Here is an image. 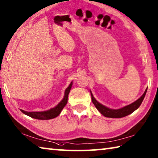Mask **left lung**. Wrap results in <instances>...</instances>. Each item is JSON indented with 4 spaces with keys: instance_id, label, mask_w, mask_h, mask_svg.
Returning <instances> with one entry per match:
<instances>
[{
    "instance_id": "8db88e82",
    "label": "left lung",
    "mask_w": 158,
    "mask_h": 158,
    "mask_svg": "<svg viewBox=\"0 0 158 158\" xmlns=\"http://www.w3.org/2000/svg\"><path fill=\"white\" fill-rule=\"evenodd\" d=\"M147 91V89L145 90L144 94H143L138 99L136 100V101L134 102L133 103H132L131 104H129L127 106L120 109H117V110L108 108L104 106H103L94 98L93 95L91 93L92 102H93V104L95 106L97 110H98L100 113H101V114H103L104 116L106 117H111V118H121V117L127 116L131 113H133L135 110H137V109L139 107V106L141 105L142 102H143V99H144L146 95Z\"/></svg>"
}]
</instances>
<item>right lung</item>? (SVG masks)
<instances>
[{"label":"right lung","instance_id":"obj_1","mask_svg":"<svg viewBox=\"0 0 158 158\" xmlns=\"http://www.w3.org/2000/svg\"><path fill=\"white\" fill-rule=\"evenodd\" d=\"M73 85V82L69 85L65 90V95L64 99H63L61 102H60L58 105H56L55 107L50 109V110L46 111H42V112H27L25 110H21L23 113H24L26 115L30 116L32 118L36 119H50L55 118L61 113L62 109L64 108V106L66 105L68 102V94L70 93V90Z\"/></svg>","mask_w":158,"mask_h":158}]
</instances>
